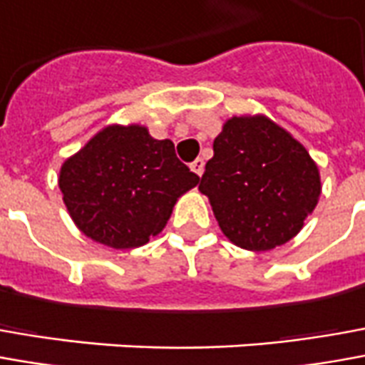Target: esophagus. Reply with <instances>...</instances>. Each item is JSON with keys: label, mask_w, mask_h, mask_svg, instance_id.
<instances>
[{"label": "esophagus", "mask_w": 365, "mask_h": 365, "mask_svg": "<svg viewBox=\"0 0 365 365\" xmlns=\"http://www.w3.org/2000/svg\"><path fill=\"white\" fill-rule=\"evenodd\" d=\"M190 168H192V170L197 173L198 177H200V175L205 173V160H202V158H197V160H195V163L190 165Z\"/></svg>", "instance_id": "obj_1"}]
</instances>
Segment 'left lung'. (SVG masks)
<instances>
[{
  "label": "left lung",
  "mask_w": 365,
  "mask_h": 365,
  "mask_svg": "<svg viewBox=\"0 0 365 365\" xmlns=\"http://www.w3.org/2000/svg\"><path fill=\"white\" fill-rule=\"evenodd\" d=\"M212 149L198 190L230 242L264 252L302 230L320 198V170L288 130L264 115L232 117Z\"/></svg>",
  "instance_id": "left-lung-1"
}]
</instances>
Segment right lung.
<instances>
[{"label":"right lung","mask_w":365,"mask_h":365,"mask_svg":"<svg viewBox=\"0 0 365 365\" xmlns=\"http://www.w3.org/2000/svg\"><path fill=\"white\" fill-rule=\"evenodd\" d=\"M198 177L173 140L140 125H109L61 165L59 188L73 222L99 245L127 250L149 242Z\"/></svg>","instance_id":"add662e5"}]
</instances>
